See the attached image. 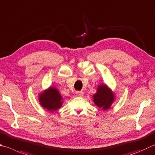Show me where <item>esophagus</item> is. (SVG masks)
<instances>
[{
	"instance_id": "1",
	"label": "esophagus",
	"mask_w": 155,
	"mask_h": 155,
	"mask_svg": "<svg viewBox=\"0 0 155 155\" xmlns=\"http://www.w3.org/2000/svg\"><path fill=\"white\" fill-rule=\"evenodd\" d=\"M76 94H77L78 96H79V97H82V96H83V95H84L83 91H77V92H76Z\"/></svg>"
}]
</instances>
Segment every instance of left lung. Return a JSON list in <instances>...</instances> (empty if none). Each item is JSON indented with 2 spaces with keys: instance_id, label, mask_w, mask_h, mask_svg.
Instances as JSON below:
<instances>
[{
  "instance_id": "1",
  "label": "left lung",
  "mask_w": 155,
  "mask_h": 155,
  "mask_svg": "<svg viewBox=\"0 0 155 155\" xmlns=\"http://www.w3.org/2000/svg\"><path fill=\"white\" fill-rule=\"evenodd\" d=\"M94 102L103 110H108L115 100V94L105 84L98 86L97 92L93 95Z\"/></svg>"
}]
</instances>
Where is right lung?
I'll list each match as a JSON object with an SVG mask.
<instances>
[{
	"instance_id": "1",
	"label": "right lung",
	"mask_w": 155,
	"mask_h": 155,
	"mask_svg": "<svg viewBox=\"0 0 155 155\" xmlns=\"http://www.w3.org/2000/svg\"><path fill=\"white\" fill-rule=\"evenodd\" d=\"M39 102L43 108L49 112L58 110L63 104L62 97L58 90L54 87H49L39 94Z\"/></svg>"
}]
</instances>
